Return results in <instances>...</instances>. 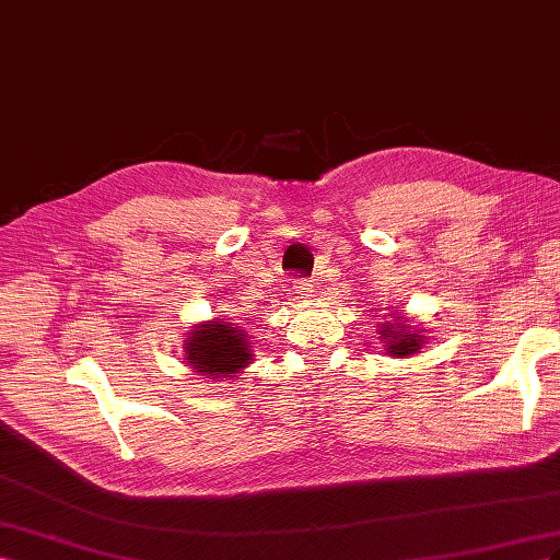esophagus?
Segmentation results:
<instances>
[{
    "label": "esophagus",
    "mask_w": 560,
    "mask_h": 560,
    "mask_svg": "<svg viewBox=\"0 0 560 560\" xmlns=\"http://www.w3.org/2000/svg\"><path fill=\"white\" fill-rule=\"evenodd\" d=\"M295 289H298V295H302V298H312L314 291H316L314 283H310V281H300Z\"/></svg>",
    "instance_id": "34e87169"
}]
</instances>
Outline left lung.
Instances as JSON below:
<instances>
[{"mask_svg":"<svg viewBox=\"0 0 560 560\" xmlns=\"http://www.w3.org/2000/svg\"><path fill=\"white\" fill-rule=\"evenodd\" d=\"M377 338L382 342V351L394 359H410L412 354L427 345V335L420 324H410V316L401 312H392L389 322L380 324Z\"/></svg>","mask_w":560,"mask_h":560,"instance_id":"8db88e82","label":"left lung"}]
</instances>
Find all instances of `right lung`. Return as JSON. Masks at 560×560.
<instances>
[{
  "label": "right lung",
  "mask_w": 560,
  "mask_h": 560,
  "mask_svg": "<svg viewBox=\"0 0 560 560\" xmlns=\"http://www.w3.org/2000/svg\"><path fill=\"white\" fill-rule=\"evenodd\" d=\"M185 363L209 380H236L246 365L253 361V340L244 326L232 324L230 318H209L189 326L183 340Z\"/></svg>",
  "instance_id": "obj_1"
}]
</instances>
